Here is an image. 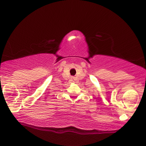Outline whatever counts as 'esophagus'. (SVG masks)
<instances>
[{"label":"esophagus","instance_id":"1","mask_svg":"<svg viewBox=\"0 0 146 146\" xmlns=\"http://www.w3.org/2000/svg\"><path fill=\"white\" fill-rule=\"evenodd\" d=\"M71 81H72V82H75L76 79H75V77H73V76H72V77L71 78Z\"/></svg>","mask_w":146,"mask_h":146}]
</instances>
